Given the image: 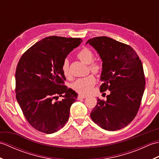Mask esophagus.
Here are the masks:
<instances>
[{
	"label": "esophagus",
	"instance_id": "obj_1",
	"mask_svg": "<svg viewBox=\"0 0 159 159\" xmlns=\"http://www.w3.org/2000/svg\"><path fill=\"white\" fill-rule=\"evenodd\" d=\"M86 97H87L86 96H83V95H79V96H78V100L84 99V98H85Z\"/></svg>",
	"mask_w": 159,
	"mask_h": 159
}]
</instances>
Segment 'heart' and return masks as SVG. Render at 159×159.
Listing matches in <instances>:
<instances>
[{"instance_id": "heart-1", "label": "heart", "mask_w": 159, "mask_h": 159, "mask_svg": "<svg viewBox=\"0 0 159 159\" xmlns=\"http://www.w3.org/2000/svg\"><path fill=\"white\" fill-rule=\"evenodd\" d=\"M77 57L83 62L86 64H89V69L92 72L95 74L100 72L101 70V65L98 62H93L94 59V55L90 49L87 48L82 49L78 53ZM62 72L66 77H69L70 76L69 70V61L67 59H65L63 61L62 65ZM95 83V77L91 74V75L84 78H80V79L75 80L72 84V88L74 90H75L76 92L85 95V94L90 92V91L92 90Z\"/></svg>"}]
</instances>
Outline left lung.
<instances>
[{"label":"left lung","mask_w":159,"mask_h":159,"mask_svg":"<svg viewBox=\"0 0 159 159\" xmlns=\"http://www.w3.org/2000/svg\"><path fill=\"white\" fill-rule=\"evenodd\" d=\"M87 43L102 61L100 92H111L106 101L98 99L91 118L104 130L121 129L133 120L139 109L146 84L142 63L130 46L108 37H96Z\"/></svg>","instance_id":"obj_1"}]
</instances>
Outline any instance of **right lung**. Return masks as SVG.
<instances>
[{
	"label": "right lung",
	"instance_id": "add662e5",
	"mask_svg": "<svg viewBox=\"0 0 159 159\" xmlns=\"http://www.w3.org/2000/svg\"><path fill=\"white\" fill-rule=\"evenodd\" d=\"M80 38L50 36L35 43L23 54L16 72V99L28 122L38 131L51 134L69 119L70 109L78 94L63 85L62 65L79 46ZM62 96L64 99L53 102Z\"/></svg>",
	"mask_w": 159,
	"mask_h": 159
}]
</instances>
